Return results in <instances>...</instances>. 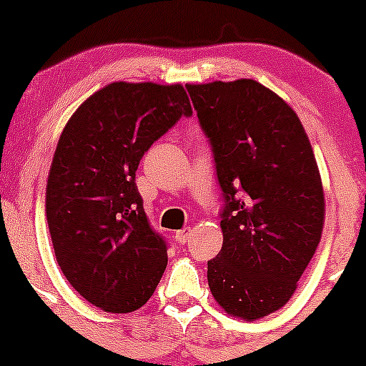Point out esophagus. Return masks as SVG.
<instances>
[{
  "label": "esophagus",
  "mask_w": 366,
  "mask_h": 366,
  "mask_svg": "<svg viewBox=\"0 0 366 366\" xmlns=\"http://www.w3.org/2000/svg\"><path fill=\"white\" fill-rule=\"evenodd\" d=\"M175 239L180 242V244H187V241H189V228H184V230L177 232Z\"/></svg>",
  "instance_id": "34e87169"
}]
</instances>
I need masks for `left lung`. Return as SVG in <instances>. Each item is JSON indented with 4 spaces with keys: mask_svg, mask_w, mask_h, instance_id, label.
Masks as SVG:
<instances>
[{
    "mask_svg": "<svg viewBox=\"0 0 366 366\" xmlns=\"http://www.w3.org/2000/svg\"><path fill=\"white\" fill-rule=\"evenodd\" d=\"M223 191V246L207 262L217 305L257 320L287 305L320 242L324 191L301 120L253 79L186 84Z\"/></svg>",
    "mask_w": 366,
    "mask_h": 366,
    "instance_id": "obj_1",
    "label": "left lung"
}]
</instances>
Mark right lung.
I'll return each mask as SVG.
<instances>
[{
    "label": "right lung",
    "instance_id": "add662e5",
    "mask_svg": "<svg viewBox=\"0 0 366 366\" xmlns=\"http://www.w3.org/2000/svg\"><path fill=\"white\" fill-rule=\"evenodd\" d=\"M191 114L182 84L118 81L90 95L58 139L46 187L54 254L70 285L104 312L142 308L164 272L168 242L147 219L136 169Z\"/></svg>",
    "mask_w": 366,
    "mask_h": 366
}]
</instances>
